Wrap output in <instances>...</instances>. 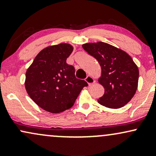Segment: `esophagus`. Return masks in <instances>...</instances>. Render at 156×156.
Returning a JSON list of instances; mask_svg holds the SVG:
<instances>
[{
  "label": "esophagus",
  "mask_w": 156,
  "mask_h": 156,
  "mask_svg": "<svg viewBox=\"0 0 156 156\" xmlns=\"http://www.w3.org/2000/svg\"><path fill=\"white\" fill-rule=\"evenodd\" d=\"M85 80H86V82H87V83H88L89 86L92 85V84L94 83V82H95V80H94V78H93L92 77H91V76H88L87 77V78H86Z\"/></svg>",
  "instance_id": "1"
}]
</instances>
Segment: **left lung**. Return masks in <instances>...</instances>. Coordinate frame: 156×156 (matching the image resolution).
Returning <instances> with one entry per match:
<instances>
[{
    "mask_svg": "<svg viewBox=\"0 0 156 156\" xmlns=\"http://www.w3.org/2000/svg\"><path fill=\"white\" fill-rule=\"evenodd\" d=\"M99 62L101 76L98 82L105 89L98 103L110 108L123 107L133 98L138 87L139 69L126 52L103 42L82 44Z\"/></svg>",
    "mask_w": 156,
    "mask_h": 156,
    "instance_id": "8db88e82",
    "label": "left lung"
}]
</instances>
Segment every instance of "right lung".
I'll return each mask as SVG.
<instances>
[{"label": "right lung", "mask_w": 156, "mask_h": 156, "mask_svg": "<svg viewBox=\"0 0 156 156\" xmlns=\"http://www.w3.org/2000/svg\"><path fill=\"white\" fill-rule=\"evenodd\" d=\"M73 47L67 43L42 50L26 73L25 87L33 101L48 112L58 114L70 108L88 84L76 78L75 68L66 60Z\"/></svg>", "instance_id": "add662e5"}]
</instances>
